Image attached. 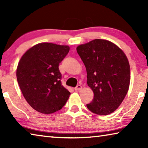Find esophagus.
I'll use <instances>...</instances> for the list:
<instances>
[{
  "label": "esophagus",
  "instance_id": "34e87169",
  "mask_svg": "<svg viewBox=\"0 0 148 148\" xmlns=\"http://www.w3.org/2000/svg\"><path fill=\"white\" fill-rule=\"evenodd\" d=\"M82 87L81 85H77V86L76 87H75L74 89H75V91H79V90L82 89Z\"/></svg>",
  "mask_w": 148,
  "mask_h": 148
}]
</instances>
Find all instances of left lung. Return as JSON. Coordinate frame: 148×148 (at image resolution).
<instances>
[{
  "mask_svg": "<svg viewBox=\"0 0 148 148\" xmlns=\"http://www.w3.org/2000/svg\"><path fill=\"white\" fill-rule=\"evenodd\" d=\"M76 50L86 66L87 85L94 93L87 108L101 116L112 113L129 90L130 66L126 56L116 45L101 39L79 45Z\"/></svg>",
  "mask_w": 148,
  "mask_h": 148,
  "instance_id": "obj_1",
  "label": "left lung"
}]
</instances>
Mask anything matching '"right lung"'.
I'll return each instance as SVG.
<instances>
[{
  "mask_svg": "<svg viewBox=\"0 0 148 148\" xmlns=\"http://www.w3.org/2000/svg\"><path fill=\"white\" fill-rule=\"evenodd\" d=\"M70 47L52 43L36 44L25 52L16 76L23 97L32 108L42 114L61 110L71 95L62 86L59 65Z\"/></svg>",
  "mask_w": 148,
  "mask_h": 148,
  "instance_id": "add662e5",
  "label": "right lung"
}]
</instances>
